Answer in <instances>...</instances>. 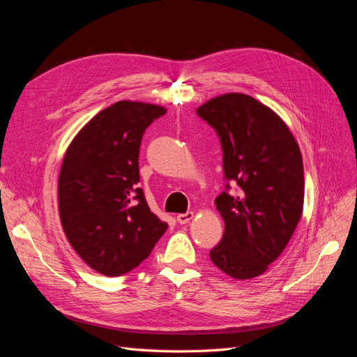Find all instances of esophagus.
I'll list each match as a JSON object with an SVG mask.
<instances>
[{
  "label": "esophagus",
  "instance_id": "34e87169",
  "mask_svg": "<svg viewBox=\"0 0 357 357\" xmlns=\"http://www.w3.org/2000/svg\"><path fill=\"white\" fill-rule=\"evenodd\" d=\"M193 219V213L192 211H188V213H183V214H178L177 215V222L180 225H185L188 222H190Z\"/></svg>",
  "mask_w": 357,
  "mask_h": 357
}]
</instances>
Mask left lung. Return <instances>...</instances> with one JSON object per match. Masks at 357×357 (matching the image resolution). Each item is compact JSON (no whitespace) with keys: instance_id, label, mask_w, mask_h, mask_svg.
I'll return each mask as SVG.
<instances>
[{"instance_id":"1","label":"left lung","mask_w":357,"mask_h":357,"mask_svg":"<svg viewBox=\"0 0 357 357\" xmlns=\"http://www.w3.org/2000/svg\"><path fill=\"white\" fill-rule=\"evenodd\" d=\"M197 113L220 138L225 178L238 185V193L215 198L225 232L210 259L232 278H255L283 253L302 215L299 146L283 119L253 96L225 93Z\"/></svg>"}]
</instances>
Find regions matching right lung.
<instances>
[{
  "instance_id": "obj_1",
  "label": "right lung",
  "mask_w": 357,
  "mask_h": 357,
  "mask_svg": "<svg viewBox=\"0 0 357 357\" xmlns=\"http://www.w3.org/2000/svg\"><path fill=\"white\" fill-rule=\"evenodd\" d=\"M165 107L119 101L74 137L58 178L62 229L93 271L117 277L149 257L168 223L150 211L138 188L139 144Z\"/></svg>"
}]
</instances>
